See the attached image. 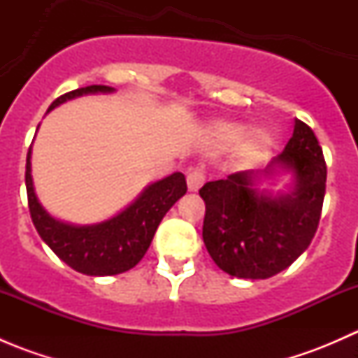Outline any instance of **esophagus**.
<instances>
[{"instance_id":"1","label":"esophagus","mask_w":358,"mask_h":358,"mask_svg":"<svg viewBox=\"0 0 358 358\" xmlns=\"http://www.w3.org/2000/svg\"><path fill=\"white\" fill-rule=\"evenodd\" d=\"M206 182V173L202 169H194L187 175V185H189L190 192H197Z\"/></svg>"}]
</instances>
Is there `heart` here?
<instances>
[{
  "instance_id": "b5f03b06",
  "label": "heart",
  "mask_w": 358,
  "mask_h": 358,
  "mask_svg": "<svg viewBox=\"0 0 358 358\" xmlns=\"http://www.w3.org/2000/svg\"><path fill=\"white\" fill-rule=\"evenodd\" d=\"M248 128L241 122H218V124L213 128V136H215L216 143H220L222 147H234L241 142L243 138V156L246 159H258L266 152L270 145V138L265 131L262 129H255V131H249L246 135Z\"/></svg>"
}]
</instances>
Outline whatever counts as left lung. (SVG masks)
Returning <instances> with one entry per match:
<instances>
[{
    "mask_svg": "<svg viewBox=\"0 0 358 358\" xmlns=\"http://www.w3.org/2000/svg\"><path fill=\"white\" fill-rule=\"evenodd\" d=\"M292 169L296 187L287 196H262L251 189L255 171L208 182L202 239L213 262L234 277L268 279L291 265L312 243L326 196L322 147L306 122L296 119L284 152L272 166Z\"/></svg>",
    "mask_w": 358,
    "mask_h": 358,
    "instance_id": "obj_1",
    "label": "left lung"
}]
</instances>
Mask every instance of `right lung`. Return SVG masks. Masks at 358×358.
<instances>
[{
  "label": "right lung",
  "instance_id": "obj_1",
  "mask_svg": "<svg viewBox=\"0 0 358 358\" xmlns=\"http://www.w3.org/2000/svg\"><path fill=\"white\" fill-rule=\"evenodd\" d=\"M96 92H112V88L92 85L64 93L53 100L48 110L74 96ZM25 189L29 213L39 237L76 272L102 277L126 272L143 258L162 216L187 192V182L182 173H173L168 178L145 189V192L121 215L92 227L67 225L52 218L43 209L32 187L31 149L25 162Z\"/></svg>",
  "mask_w": 358,
  "mask_h": 358
}]
</instances>
